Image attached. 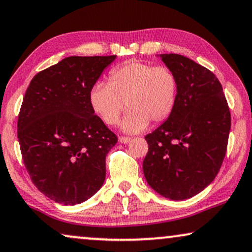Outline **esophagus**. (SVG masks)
Returning <instances> with one entry per match:
<instances>
[{"instance_id": "obj_1", "label": "esophagus", "mask_w": 252, "mask_h": 252, "mask_svg": "<svg viewBox=\"0 0 252 252\" xmlns=\"http://www.w3.org/2000/svg\"><path fill=\"white\" fill-rule=\"evenodd\" d=\"M130 140H131V138H130V137H123V136H120V137H119V142H120V143L126 144V143H129Z\"/></svg>"}]
</instances>
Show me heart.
Masks as SVG:
<instances>
[{"label": "heart", "instance_id": "heart-1", "mask_svg": "<svg viewBox=\"0 0 252 252\" xmlns=\"http://www.w3.org/2000/svg\"><path fill=\"white\" fill-rule=\"evenodd\" d=\"M177 94L179 83L172 70L130 61L109 72V84H94L89 100L95 115L108 126L117 123L126 103L129 110L121 128L137 133L146 129L149 122L165 121L175 108Z\"/></svg>", "mask_w": 252, "mask_h": 252}]
</instances>
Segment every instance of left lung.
Listing matches in <instances>:
<instances>
[{"label": "left lung", "instance_id": "obj_1", "mask_svg": "<svg viewBox=\"0 0 252 252\" xmlns=\"http://www.w3.org/2000/svg\"><path fill=\"white\" fill-rule=\"evenodd\" d=\"M175 73V108L159 128L146 135L143 161L149 186L162 197L183 200L212 183L226 154L230 112L213 72L179 54H160Z\"/></svg>", "mask_w": 252, "mask_h": 252}]
</instances>
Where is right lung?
Wrapping results in <instances>:
<instances>
[{
    "label": "right lung",
    "mask_w": 252,
    "mask_h": 252,
    "mask_svg": "<svg viewBox=\"0 0 252 252\" xmlns=\"http://www.w3.org/2000/svg\"><path fill=\"white\" fill-rule=\"evenodd\" d=\"M115 59L65 58L36 73L26 90L17 123L23 161L34 186L56 203L85 202L105 182L117 137L94 115L89 94Z\"/></svg>",
    "instance_id": "obj_1"
}]
</instances>
